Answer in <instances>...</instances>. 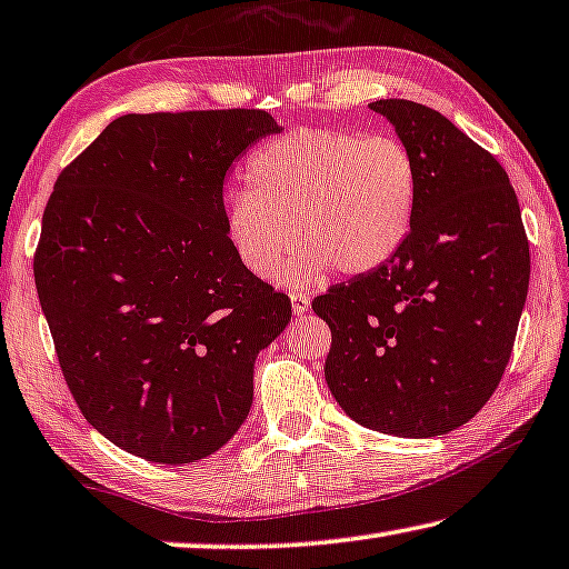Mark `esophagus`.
<instances>
[{
    "mask_svg": "<svg viewBox=\"0 0 569 569\" xmlns=\"http://www.w3.org/2000/svg\"><path fill=\"white\" fill-rule=\"evenodd\" d=\"M290 300H292V310H295V315H305V312H310V300H308V297H305L302 292H292V295H290Z\"/></svg>",
    "mask_w": 569,
    "mask_h": 569,
    "instance_id": "esophagus-1",
    "label": "esophagus"
}]
</instances>
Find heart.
<instances>
[{"label":"heart","mask_w":569,"mask_h":569,"mask_svg":"<svg viewBox=\"0 0 569 569\" xmlns=\"http://www.w3.org/2000/svg\"><path fill=\"white\" fill-rule=\"evenodd\" d=\"M247 182L226 198V239L254 277L272 274L295 239L277 274L287 284L312 282L330 267L343 274L381 267L407 239L417 198L415 160L399 139L336 129L272 139L249 160Z\"/></svg>","instance_id":"b5f03b06"}]
</instances>
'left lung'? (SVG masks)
Masks as SVG:
<instances>
[{"label": "left lung", "mask_w": 569, "mask_h": 569, "mask_svg": "<svg viewBox=\"0 0 569 569\" xmlns=\"http://www.w3.org/2000/svg\"><path fill=\"white\" fill-rule=\"evenodd\" d=\"M417 168L407 239L381 267L315 297L333 343L326 381L369 430L435 437L501 381L529 290V241L509 174L440 111L373 101Z\"/></svg>", "instance_id": "8db88e82"}]
</instances>
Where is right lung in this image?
Returning a JSON list of instances; mask_svg holds the SVG:
<instances>
[{
	"instance_id": "1",
	"label": "right lung",
	"mask_w": 569,
	"mask_h": 569,
	"mask_svg": "<svg viewBox=\"0 0 569 569\" xmlns=\"http://www.w3.org/2000/svg\"><path fill=\"white\" fill-rule=\"evenodd\" d=\"M267 111L127 113L42 213L34 284L66 383L117 448L180 466L243 425L254 361L292 318L223 231L231 164L277 134Z\"/></svg>"
}]
</instances>
